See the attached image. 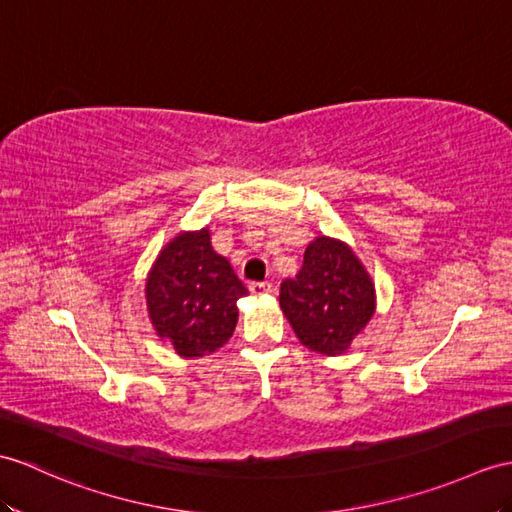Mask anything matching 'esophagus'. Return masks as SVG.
Returning a JSON list of instances; mask_svg holds the SVG:
<instances>
[{"label": "esophagus", "instance_id": "esophagus-1", "mask_svg": "<svg viewBox=\"0 0 512 512\" xmlns=\"http://www.w3.org/2000/svg\"><path fill=\"white\" fill-rule=\"evenodd\" d=\"M248 290H251L255 296H264V294L272 292V283H268V281H253L251 285H248Z\"/></svg>", "mask_w": 512, "mask_h": 512}]
</instances>
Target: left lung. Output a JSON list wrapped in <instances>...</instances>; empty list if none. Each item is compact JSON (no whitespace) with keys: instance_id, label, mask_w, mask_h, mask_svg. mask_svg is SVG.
I'll list each match as a JSON object with an SVG mask.
<instances>
[{"instance_id":"8db88e82","label":"left lung","mask_w":512,"mask_h":512,"mask_svg":"<svg viewBox=\"0 0 512 512\" xmlns=\"http://www.w3.org/2000/svg\"><path fill=\"white\" fill-rule=\"evenodd\" d=\"M279 305L303 347L342 355L375 314V281L347 242L318 235L299 275L281 283Z\"/></svg>"}]
</instances>
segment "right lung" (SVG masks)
I'll return each instance as SVG.
<instances>
[{
  "instance_id": "1",
  "label": "right lung",
  "mask_w": 512,
  "mask_h": 512,
  "mask_svg": "<svg viewBox=\"0 0 512 512\" xmlns=\"http://www.w3.org/2000/svg\"><path fill=\"white\" fill-rule=\"evenodd\" d=\"M246 294L229 259L213 251L209 227L172 237L146 279L154 334L187 360L211 355L229 342L237 325V299Z\"/></svg>"
}]
</instances>
